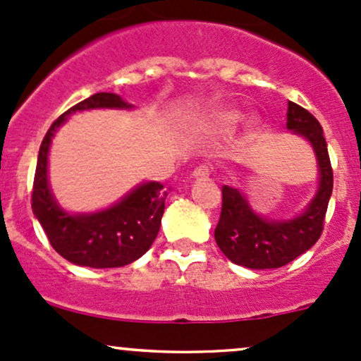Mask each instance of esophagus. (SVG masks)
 I'll return each instance as SVG.
<instances>
[{
  "label": "esophagus",
  "instance_id": "1",
  "mask_svg": "<svg viewBox=\"0 0 361 361\" xmlns=\"http://www.w3.org/2000/svg\"><path fill=\"white\" fill-rule=\"evenodd\" d=\"M211 174V166L209 164H199L193 169V178H205Z\"/></svg>",
  "mask_w": 361,
  "mask_h": 361
}]
</instances>
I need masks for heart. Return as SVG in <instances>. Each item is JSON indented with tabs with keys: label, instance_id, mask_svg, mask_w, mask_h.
Segmentation results:
<instances>
[{
	"label": "heart",
	"instance_id": "1",
	"mask_svg": "<svg viewBox=\"0 0 361 361\" xmlns=\"http://www.w3.org/2000/svg\"><path fill=\"white\" fill-rule=\"evenodd\" d=\"M236 121H238V114L233 113V111H223L216 116V126H219V128H229Z\"/></svg>",
	"mask_w": 361,
	"mask_h": 361
}]
</instances>
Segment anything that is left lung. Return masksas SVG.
I'll list each match as a JSON object with an SVG mask.
<instances>
[{
  "mask_svg": "<svg viewBox=\"0 0 361 361\" xmlns=\"http://www.w3.org/2000/svg\"><path fill=\"white\" fill-rule=\"evenodd\" d=\"M286 126L314 145L320 187L302 216L291 221H267L252 211L236 188L224 185L223 207L216 226L217 247L231 262L248 269H277L312 248L324 231L329 199L334 185L324 130L312 113L288 102Z\"/></svg>",
  "mask_w": 361,
  "mask_h": 361,
  "instance_id": "left-lung-1",
  "label": "left lung"
}]
</instances>
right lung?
Segmentation results:
<instances>
[{
    "instance_id": "obj_1",
    "label": "right lung",
    "mask_w": 361,
    "mask_h": 361,
    "mask_svg": "<svg viewBox=\"0 0 361 361\" xmlns=\"http://www.w3.org/2000/svg\"><path fill=\"white\" fill-rule=\"evenodd\" d=\"M94 108H130L116 94L99 92L61 114L42 138L35 166L32 211L51 247L71 264L94 269L121 267L140 259L156 240L168 193L156 181L133 190L108 211L70 216L63 212L47 187V150L51 138L66 116Z\"/></svg>"
}]
</instances>
